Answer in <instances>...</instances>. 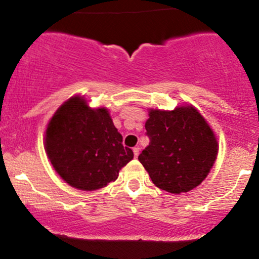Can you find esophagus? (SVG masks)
I'll return each mask as SVG.
<instances>
[{
  "label": "esophagus",
  "instance_id": "esophagus-1",
  "mask_svg": "<svg viewBox=\"0 0 259 259\" xmlns=\"http://www.w3.org/2000/svg\"><path fill=\"white\" fill-rule=\"evenodd\" d=\"M133 152H134V157H138L139 156V153H140V147L139 146H136V147H134L133 148Z\"/></svg>",
  "mask_w": 259,
  "mask_h": 259
}]
</instances>
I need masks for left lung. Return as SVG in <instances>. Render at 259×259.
<instances>
[{"mask_svg":"<svg viewBox=\"0 0 259 259\" xmlns=\"http://www.w3.org/2000/svg\"><path fill=\"white\" fill-rule=\"evenodd\" d=\"M145 127L150 144L139 160L154 185L170 194L200 185L218 152L214 134L200 113L194 107L151 109Z\"/></svg>","mask_w":259,"mask_h":259,"instance_id":"1","label":"left lung"}]
</instances>
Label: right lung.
Here are the masks:
<instances>
[{
    "instance_id": "obj_1",
    "label": "right lung",
    "mask_w": 259,
    "mask_h": 259,
    "mask_svg": "<svg viewBox=\"0 0 259 259\" xmlns=\"http://www.w3.org/2000/svg\"><path fill=\"white\" fill-rule=\"evenodd\" d=\"M47 154L57 173L70 186L85 191L102 189L134 158L123 146L106 108L91 109L73 97L58 108L45 136Z\"/></svg>"
}]
</instances>
